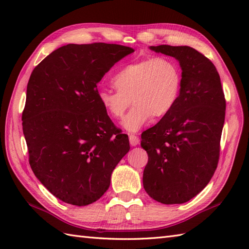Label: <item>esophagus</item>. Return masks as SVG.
<instances>
[{"label": "esophagus", "instance_id": "1", "mask_svg": "<svg viewBox=\"0 0 249 249\" xmlns=\"http://www.w3.org/2000/svg\"><path fill=\"white\" fill-rule=\"evenodd\" d=\"M129 143L131 146H136L139 143V138L135 135H129Z\"/></svg>", "mask_w": 249, "mask_h": 249}]
</instances>
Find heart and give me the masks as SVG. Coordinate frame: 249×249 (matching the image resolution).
I'll return each mask as SVG.
<instances>
[{"mask_svg": "<svg viewBox=\"0 0 249 249\" xmlns=\"http://www.w3.org/2000/svg\"><path fill=\"white\" fill-rule=\"evenodd\" d=\"M116 91L103 89L97 94L100 106L111 118L120 120L131 105L123 127L136 133L151 120L160 119L176 107L182 89L181 67L171 57L155 56L125 65L112 79Z\"/></svg>", "mask_w": 249, "mask_h": 249, "instance_id": "obj_1", "label": "heart"}]
</instances>
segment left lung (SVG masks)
Wrapping results in <instances>:
<instances>
[{
	"mask_svg": "<svg viewBox=\"0 0 249 249\" xmlns=\"http://www.w3.org/2000/svg\"><path fill=\"white\" fill-rule=\"evenodd\" d=\"M176 57L182 68L181 95L170 113L141 135L149 160L143 187L163 204H181L197 196L217 168L226 99L214 64L188 46H151Z\"/></svg>",
	"mask_w": 249,
	"mask_h": 249,
	"instance_id": "obj_1",
	"label": "left lung"
}]
</instances>
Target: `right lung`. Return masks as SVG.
<instances>
[{
  "mask_svg": "<svg viewBox=\"0 0 249 249\" xmlns=\"http://www.w3.org/2000/svg\"><path fill=\"white\" fill-rule=\"evenodd\" d=\"M134 51L115 44H68L31 73L22 112L29 162L63 202L83 206L98 200L130 149L128 136L100 106L97 83Z\"/></svg>",
  "mask_w": 249,
  "mask_h": 249,
  "instance_id": "add662e5",
  "label": "right lung"
}]
</instances>
